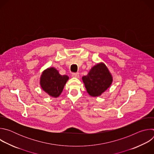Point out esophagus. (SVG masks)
<instances>
[{"label": "esophagus", "instance_id": "obj_1", "mask_svg": "<svg viewBox=\"0 0 154 154\" xmlns=\"http://www.w3.org/2000/svg\"><path fill=\"white\" fill-rule=\"evenodd\" d=\"M72 76L73 77H75V78H79V77H80L79 74L77 73V72H76V73H72Z\"/></svg>", "mask_w": 154, "mask_h": 154}]
</instances>
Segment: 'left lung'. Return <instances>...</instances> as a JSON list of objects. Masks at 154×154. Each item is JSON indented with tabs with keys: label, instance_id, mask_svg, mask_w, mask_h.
I'll use <instances>...</instances> for the list:
<instances>
[{
	"label": "left lung",
	"instance_id": "left-lung-1",
	"mask_svg": "<svg viewBox=\"0 0 154 154\" xmlns=\"http://www.w3.org/2000/svg\"><path fill=\"white\" fill-rule=\"evenodd\" d=\"M87 93L91 96H100L110 86L113 82L112 74L103 63L93 66L87 75L82 77Z\"/></svg>",
	"mask_w": 154,
	"mask_h": 154
}]
</instances>
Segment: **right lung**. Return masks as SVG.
<instances>
[{"label": "right lung", "instance_id": "right-lung-1", "mask_svg": "<svg viewBox=\"0 0 154 154\" xmlns=\"http://www.w3.org/2000/svg\"><path fill=\"white\" fill-rule=\"evenodd\" d=\"M68 79V75H60L55 68H49L42 72L40 77V85L49 96L57 97L61 94Z\"/></svg>", "mask_w": 154, "mask_h": 154}]
</instances>
